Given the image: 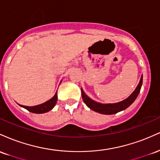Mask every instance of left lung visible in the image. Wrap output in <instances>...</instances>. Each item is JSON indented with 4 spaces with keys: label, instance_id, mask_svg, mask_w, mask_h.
Segmentation results:
<instances>
[{
    "label": "left lung",
    "instance_id": "obj_1",
    "mask_svg": "<svg viewBox=\"0 0 160 160\" xmlns=\"http://www.w3.org/2000/svg\"><path fill=\"white\" fill-rule=\"evenodd\" d=\"M143 81V76H141V80L139 82V84L138 85L135 90L133 92L132 94L130 95L128 98L125 99L122 102H118L115 104H100L98 102H95V101L92 100L89 97L86 95L82 89H81L82 92V98L83 100L84 103L88 106L92 111L98 112V113H102V114H114V113H118L121 111L126 109L128 107H129L133 103L134 101L136 99V98L140 92L141 86H142Z\"/></svg>",
    "mask_w": 160,
    "mask_h": 160
}]
</instances>
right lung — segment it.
<instances>
[{"mask_svg":"<svg viewBox=\"0 0 160 160\" xmlns=\"http://www.w3.org/2000/svg\"><path fill=\"white\" fill-rule=\"evenodd\" d=\"M57 93L55 94L54 96L52 97L50 100L47 101L45 103L39 104V105L37 106H33V107H28V106H24V105H19L22 106V107L25 108V109L28 110V111L32 112V113H46V112H48L52 110L54 106L56 105V102H57Z\"/></svg>","mask_w":160,"mask_h":160,"instance_id":"add662e5","label":"right lung"}]
</instances>
